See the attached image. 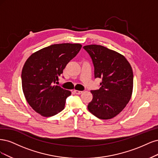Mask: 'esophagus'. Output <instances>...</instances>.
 I'll list each match as a JSON object with an SVG mask.
<instances>
[{
  "label": "esophagus",
  "mask_w": 158,
  "mask_h": 158,
  "mask_svg": "<svg viewBox=\"0 0 158 158\" xmlns=\"http://www.w3.org/2000/svg\"><path fill=\"white\" fill-rule=\"evenodd\" d=\"M74 93L76 94H80L83 93V91H80V90H74Z\"/></svg>",
  "instance_id": "esophagus-1"
}]
</instances>
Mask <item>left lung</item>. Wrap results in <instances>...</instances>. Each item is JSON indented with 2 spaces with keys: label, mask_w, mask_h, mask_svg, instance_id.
<instances>
[{
  "label": "left lung",
  "mask_w": 158,
  "mask_h": 158,
  "mask_svg": "<svg viewBox=\"0 0 158 158\" xmlns=\"http://www.w3.org/2000/svg\"><path fill=\"white\" fill-rule=\"evenodd\" d=\"M92 58L94 77L102 79L100 87L91 90V114L102 119L114 118L129 102L133 88V73L124 56L101 45L84 46Z\"/></svg>",
  "instance_id": "8db88e82"
}]
</instances>
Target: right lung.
<instances>
[{
  "instance_id": "1",
  "label": "right lung",
  "mask_w": 158,
  "mask_h": 158,
  "mask_svg": "<svg viewBox=\"0 0 158 158\" xmlns=\"http://www.w3.org/2000/svg\"><path fill=\"white\" fill-rule=\"evenodd\" d=\"M81 47L78 43L52 44L32 54L25 62L22 72L23 92L30 106L42 116H53L64 109L71 92L56 84Z\"/></svg>"
}]
</instances>
